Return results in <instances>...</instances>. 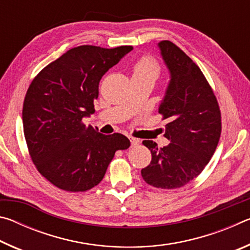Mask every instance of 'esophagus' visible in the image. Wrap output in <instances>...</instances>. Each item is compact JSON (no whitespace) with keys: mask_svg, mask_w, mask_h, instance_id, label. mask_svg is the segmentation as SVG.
Segmentation results:
<instances>
[{"mask_svg":"<svg viewBox=\"0 0 250 250\" xmlns=\"http://www.w3.org/2000/svg\"><path fill=\"white\" fill-rule=\"evenodd\" d=\"M130 142H131V146H137L140 145V140L139 139H135V138H130Z\"/></svg>","mask_w":250,"mask_h":250,"instance_id":"obj_1","label":"esophagus"}]
</instances>
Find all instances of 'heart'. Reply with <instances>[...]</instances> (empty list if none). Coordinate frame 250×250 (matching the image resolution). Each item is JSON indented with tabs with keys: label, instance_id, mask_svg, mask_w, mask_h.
Segmentation results:
<instances>
[{
	"label": "heart",
	"instance_id": "b5f03b06",
	"mask_svg": "<svg viewBox=\"0 0 250 250\" xmlns=\"http://www.w3.org/2000/svg\"><path fill=\"white\" fill-rule=\"evenodd\" d=\"M132 78L150 77L156 79L161 73V66L154 57L146 55V56L140 57L134 62L132 67Z\"/></svg>",
	"mask_w": 250,
	"mask_h": 250
}]
</instances>
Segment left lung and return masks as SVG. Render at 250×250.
Masks as SVG:
<instances>
[{
  "mask_svg": "<svg viewBox=\"0 0 250 250\" xmlns=\"http://www.w3.org/2000/svg\"><path fill=\"white\" fill-rule=\"evenodd\" d=\"M159 47L171 73L159 105L162 120L167 121L164 137L170 143L159 147L152 140L142 142L152 160L141 175L154 188L173 189L189 183L209 162L221 137L222 115L200 67L170 41H162Z\"/></svg>",
  "mask_w": 250,
  "mask_h": 250,
  "instance_id": "obj_1",
  "label": "left lung"
}]
</instances>
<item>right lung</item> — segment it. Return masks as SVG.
Masks as SVG:
<instances>
[{
  "label": "right lung",
  "instance_id": "1",
  "mask_svg": "<svg viewBox=\"0 0 250 250\" xmlns=\"http://www.w3.org/2000/svg\"><path fill=\"white\" fill-rule=\"evenodd\" d=\"M132 46L74 47L42 69L29 84L23 104L28 153L42 175L67 192H86L104 179L116 151L130 140L103 134L83 122L95 112L99 82Z\"/></svg>",
  "mask_w": 250,
  "mask_h": 250
}]
</instances>
